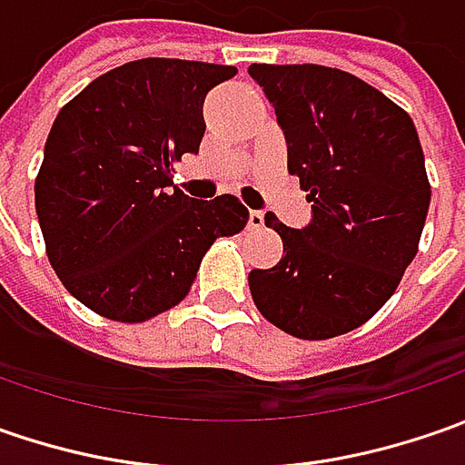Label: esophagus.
Here are the masks:
<instances>
[{
  "instance_id": "esophagus-1",
  "label": "esophagus",
  "mask_w": 465,
  "mask_h": 465,
  "mask_svg": "<svg viewBox=\"0 0 465 465\" xmlns=\"http://www.w3.org/2000/svg\"><path fill=\"white\" fill-rule=\"evenodd\" d=\"M261 224H263V212L251 209V212H248V227H261Z\"/></svg>"
}]
</instances>
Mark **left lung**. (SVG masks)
<instances>
[{
    "mask_svg": "<svg viewBox=\"0 0 465 465\" xmlns=\"http://www.w3.org/2000/svg\"><path fill=\"white\" fill-rule=\"evenodd\" d=\"M287 142V170L312 217L287 227L272 269L248 274L263 318L297 339L362 326L417 256L430 209L420 134L409 114L360 77L318 64H251Z\"/></svg>",
    "mask_w": 465,
    "mask_h": 465,
    "instance_id": "1",
    "label": "left lung"
}]
</instances>
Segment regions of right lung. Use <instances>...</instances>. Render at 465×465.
<instances>
[{"label": "right lung", "mask_w": 465, "mask_h": 465, "mask_svg": "<svg viewBox=\"0 0 465 465\" xmlns=\"http://www.w3.org/2000/svg\"><path fill=\"white\" fill-rule=\"evenodd\" d=\"M235 66L139 59L69 100L45 139L35 212L62 284L111 321L139 323L186 297L206 248L241 232L230 193L199 202L173 186V163L196 154L206 93Z\"/></svg>", "instance_id": "right-lung-1"}]
</instances>
